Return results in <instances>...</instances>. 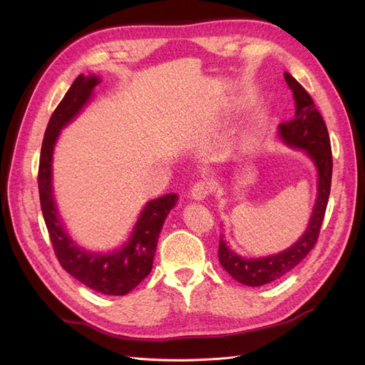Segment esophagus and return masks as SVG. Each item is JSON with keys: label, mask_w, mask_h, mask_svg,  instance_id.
<instances>
[{"label": "esophagus", "mask_w": 365, "mask_h": 365, "mask_svg": "<svg viewBox=\"0 0 365 365\" xmlns=\"http://www.w3.org/2000/svg\"><path fill=\"white\" fill-rule=\"evenodd\" d=\"M212 189H213V187L210 185V182H207V181H197L196 184L192 185L190 193H192L193 200L202 201V200H205V197H207L210 193H212Z\"/></svg>", "instance_id": "esophagus-1"}]
</instances>
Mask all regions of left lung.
<instances>
[{
    "label": "left lung",
    "mask_w": 365,
    "mask_h": 365,
    "mask_svg": "<svg viewBox=\"0 0 365 365\" xmlns=\"http://www.w3.org/2000/svg\"><path fill=\"white\" fill-rule=\"evenodd\" d=\"M284 81L294 94L295 113L291 120L280 125L279 134L289 146L306 150L315 163L318 169V196L306 233L283 252L262 259H244L228 250L224 240L219 242L217 257L220 264L235 280L248 286H262L283 277L315 247L332 184V148L324 120L317 111L312 97L289 73H284Z\"/></svg>",
    "instance_id": "obj_1"
}]
</instances>
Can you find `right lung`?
<instances>
[{
    "label": "right lung",
    "instance_id": "right-lung-1",
    "mask_svg": "<svg viewBox=\"0 0 365 365\" xmlns=\"http://www.w3.org/2000/svg\"><path fill=\"white\" fill-rule=\"evenodd\" d=\"M97 83L98 79L96 76H77L50 117L39 158V200L51 245L61 267L74 279L97 292L106 295H125L149 275L157 251L160 231L172 207H175L178 201V196L170 193L148 202L137 220L134 233L129 237L128 244L114 252H86L77 247L65 233L58 217L51 190L53 148L61 129L76 114H79L88 98L91 97Z\"/></svg>",
    "mask_w": 365,
    "mask_h": 365
}]
</instances>
